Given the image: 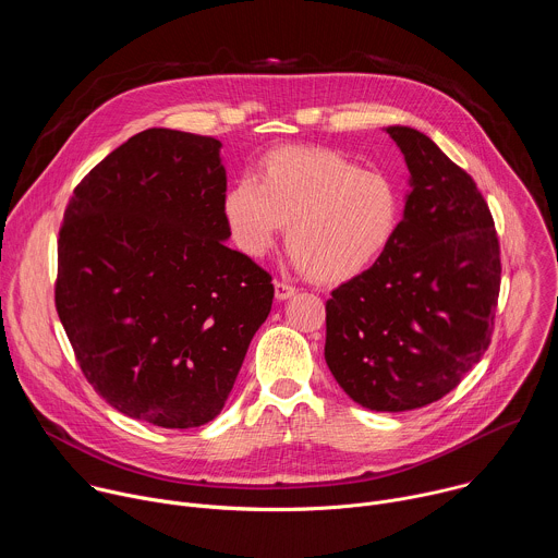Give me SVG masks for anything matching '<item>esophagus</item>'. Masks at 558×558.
I'll use <instances>...</instances> for the list:
<instances>
[{"label": "esophagus", "mask_w": 558, "mask_h": 558, "mask_svg": "<svg viewBox=\"0 0 558 558\" xmlns=\"http://www.w3.org/2000/svg\"><path fill=\"white\" fill-rule=\"evenodd\" d=\"M274 287H276V300H289V298L298 291L293 284L282 282V280H276V282H274Z\"/></svg>", "instance_id": "esophagus-1"}]
</instances>
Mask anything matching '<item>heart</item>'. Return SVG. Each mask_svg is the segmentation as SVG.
I'll return each mask as SVG.
<instances>
[{
	"label": "heart",
	"instance_id": "heart-1",
	"mask_svg": "<svg viewBox=\"0 0 558 558\" xmlns=\"http://www.w3.org/2000/svg\"><path fill=\"white\" fill-rule=\"evenodd\" d=\"M395 183L327 147H276L263 156L258 179L235 181L222 196L231 243L263 258L287 227L293 263L320 282H344L388 250L400 225Z\"/></svg>",
	"mask_w": 558,
	"mask_h": 558
}]
</instances>
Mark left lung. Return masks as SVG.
I'll return each mask as SVG.
<instances>
[{"label":"left lung","mask_w":558,"mask_h":558,"mask_svg":"<svg viewBox=\"0 0 558 558\" xmlns=\"http://www.w3.org/2000/svg\"><path fill=\"white\" fill-rule=\"evenodd\" d=\"M384 130L411 174L404 216L381 258L327 300L325 360L353 402L402 413L441 400L486 353L501 260L470 174L424 132Z\"/></svg>","instance_id":"left-lung-1"}]
</instances>
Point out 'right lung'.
I'll use <instances>...</instances> for the list:
<instances>
[{
  "instance_id": "1",
  "label": "right lung",
  "mask_w": 558,
  "mask_h": 558,
  "mask_svg": "<svg viewBox=\"0 0 558 558\" xmlns=\"http://www.w3.org/2000/svg\"><path fill=\"white\" fill-rule=\"evenodd\" d=\"M214 136L149 128L74 187L54 304L86 379L119 413L196 428L225 407L267 320L271 276L225 245Z\"/></svg>"
}]
</instances>
